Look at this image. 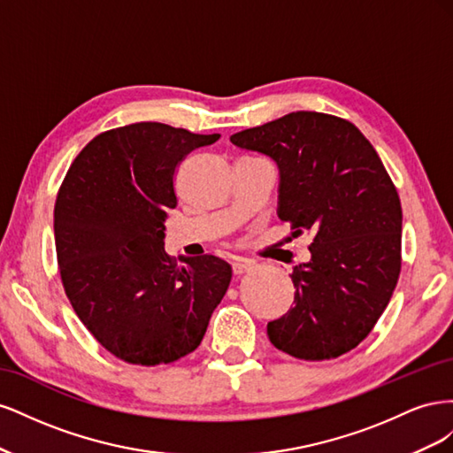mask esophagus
I'll list each match as a JSON object with an SVG mask.
<instances>
[{
	"instance_id": "obj_1",
	"label": "esophagus",
	"mask_w": 453,
	"mask_h": 453,
	"mask_svg": "<svg viewBox=\"0 0 453 453\" xmlns=\"http://www.w3.org/2000/svg\"><path fill=\"white\" fill-rule=\"evenodd\" d=\"M257 265L253 263V260H248V258H238L234 265H232V272H234V276H242V273L245 272H251Z\"/></svg>"
}]
</instances>
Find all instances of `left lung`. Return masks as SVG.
Listing matches in <instances>:
<instances>
[{
    "label": "left lung",
    "mask_w": 453,
    "mask_h": 453,
    "mask_svg": "<svg viewBox=\"0 0 453 453\" xmlns=\"http://www.w3.org/2000/svg\"><path fill=\"white\" fill-rule=\"evenodd\" d=\"M278 166V217L311 232L310 260L293 268L295 306L268 338L296 359L348 353L372 331L401 272L403 211L370 142L351 122L295 111L230 135Z\"/></svg>",
    "instance_id": "1"
}]
</instances>
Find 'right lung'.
<instances>
[{
  "label": "right lung",
  "instance_id": "right-lung-1",
  "mask_svg": "<svg viewBox=\"0 0 453 453\" xmlns=\"http://www.w3.org/2000/svg\"><path fill=\"white\" fill-rule=\"evenodd\" d=\"M219 138L135 122L94 138L62 183L54 240L65 295L122 361L155 366L195 351L228 289L223 258L180 257L177 266L164 251L177 164Z\"/></svg>",
  "mask_w": 453,
  "mask_h": 453
}]
</instances>
